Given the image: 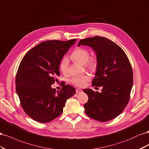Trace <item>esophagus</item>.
Here are the masks:
<instances>
[{"label": "esophagus", "mask_w": 149, "mask_h": 149, "mask_svg": "<svg viewBox=\"0 0 149 149\" xmlns=\"http://www.w3.org/2000/svg\"><path fill=\"white\" fill-rule=\"evenodd\" d=\"M81 92H82V91L80 88H77V89H76V93H81Z\"/></svg>", "instance_id": "34e87169"}]
</instances>
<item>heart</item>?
Listing matches in <instances>:
<instances>
[{
	"label": "heart",
	"instance_id": "b5f03b06",
	"mask_svg": "<svg viewBox=\"0 0 149 149\" xmlns=\"http://www.w3.org/2000/svg\"><path fill=\"white\" fill-rule=\"evenodd\" d=\"M90 52L89 51L82 47L75 49L70 55L72 60L77 62L81 64L87 63V66L91 69H95L97 65V61L95 58L91 57L90 59ZM69 60L67 57H63L59 63V69L63 74H66L68 71ZM91 79V76L87 74L75 76L72 78L70 82L77 87H84L86 82Z\"/></svg>",
	"mask_w": 149,
	"mask_h": 149
}]
</instances>
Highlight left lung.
I'll return each mask as SVG.
<instances>
[{
  "label": "left lung",
  "instance_id": "8db88e82",
  "mask_svg": "<svg viewBox=\"0 0 149 149\" xmlns=\"http://www.w3.org/2000/svg\"><path fill=\"white\" fill-rule=\"evenodd\" d=\"M80 45L89 46L97 56V69L92 86H102V92L84 89L88 102L84 105L87 116L100 122L113 119L128 104L133 85V72L124 51L107 38L95 36L82 39Z\"/></svg>",
  "mask_w": 149,
  "mask_h": 149
}]
</instances>
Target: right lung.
<instances>
[{"mask_svg":"<svg viewBox=\"0 0 149 149\" xmlns=\"http://www.w3.org/2000/svg\"><path fill=\"white\" fill-rule=\"evenodd\" d=\"M76 39L48 40L30 50L16 74V92L25 112L40 123L52 121L63 112L67 100L75 95L69 85L56 91L51 87L60 76L59 63Z\"/></svg>","mask_w":149,"mask_h":149,"instance_id":"obj_1","label":"right lung"}]
</instances>
